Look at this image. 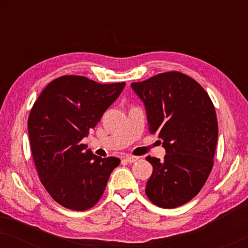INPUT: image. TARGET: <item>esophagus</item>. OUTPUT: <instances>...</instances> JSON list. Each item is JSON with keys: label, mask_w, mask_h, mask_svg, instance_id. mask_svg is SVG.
<instances>
[{"label": "esophagus", "mask_w": 248, "mask_h": 248, "mask_svg": "<svg viewBox=\"0 0 248 248\" xmlns=\"http://www.w3.org/2000/svg\"><path fill=\"white\" fill-rule=\"evenodd\" d=\"M139 159V157H135V155H126L125 157V160L127 162H135Z\"/></svg>", "instance_id": "34e87169"}]
</instances>
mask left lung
<instances>
[{
    "instance_id": "1",
    "label": "left lung",
    "mask_w": 248,
    "mask_h": 248,
    "mask_svg": "<svg viewBox=\"0 0 248 248\" xmlns=\"http://www.w3.org/2000/svg\"><path fill=\"white\" fill-rule=\"evenodd\" d=\"M145 107L149 131L157 132L164 160L147 157L154 167L145 194L165 209L185 204L201 191L213 167L218 122L206 91L181 72L160 73L131 83Z\"/></svg>"
}]
</instances>
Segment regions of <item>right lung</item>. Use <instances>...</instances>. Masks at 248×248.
<instances>
[{
	"instance_id": "add662e5",
	"label": "right lung",
	"mask_w": 248,
	"mask_h": 248,
	"mask_svg": "<svg viewBox=\"0 0 248 248\" xmlns=\"http://www.w3.org/2000/svg\"><path fill=\"white\" fill-rule=\"evenodd\" d=\"M125 82L101 84L81 76H63L46 86L28 118L32 158L40 182L64 208L84 211L96 204L115 157L100 158L81 143L117 99Z\"/></svg>"
}]
</instances>
